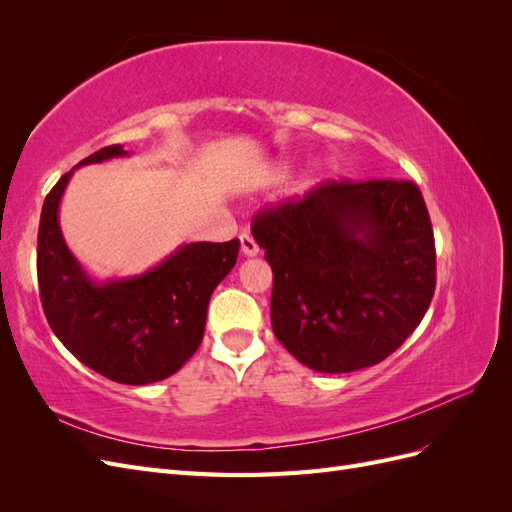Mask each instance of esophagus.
I'll return each mask as SVG.
<instances>
[{
	"mask_svg": "<svg viewBox=\"0 0 512 512\" xmlns=\"http://www.w3.org/2000/svg\"><path fill=\"white\" fill-rule=\"evenodd\" d=\"M241 239V252H243V256H247V258H252V256H258V243L254 241V237L252 235H241L239 237Z\"/></svg>",
	"mask_w": 512,
	"mask_h": 512,
	"instance_id": "esophagus-1",
	"label": "esophagus"
}]
</instances>
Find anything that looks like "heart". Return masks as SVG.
Segmentation results:
<instances>
[{"mask_svg":"<svg viewBox=\"0 0 512 512\" xmlns=\"http://www.w3.org/2000/svg\"><path fill=\"white\" fill-rule=\"evenodd\" d=\"M286 168H288V164L286 162H280L275 166V170H273V175H284L286 173Z\"/></svg>","mask_w":512,"mask_h":512,"instance_id":"obj_1","label":"heart"}]
</instances>
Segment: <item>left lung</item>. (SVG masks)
Returning <instances> with one entry per match:
<instances>
[{
    "label": "left lung",
    "mask_w": 512,
    "mask_h": 512,
    "mask_svg": "<svg viewBox=\"0 0 512 512\" xmlns=\"http://www.w3.org/2000/svg\"><path fill=\"white\" fill-rule=\"evenodd\" d=\"M252 235L273 269V333L320 374L384 361L436 290L433 230L412 181H322L256 215Z\"/></svg>",
    "instance_id": "obj_1"
}]
</instances>
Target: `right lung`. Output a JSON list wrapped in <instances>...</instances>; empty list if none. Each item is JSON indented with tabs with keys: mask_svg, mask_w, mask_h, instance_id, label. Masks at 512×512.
Returning a JSON list of instances; mask_svg holds the SVG:
<instances>
[{
	"mask_svg": "<svg viewBox=\"0 0 512 512\" xmlns=\"http://www.w3.org/2000/svg\"><path fill=\"white\" fill-rule=\"evenodd\" d=\"M128 156L121 145L91 153L44 198L38 286L46 320L76 359L108 380L141 386L173 376L198 350L209 299L235 267L239 239L183 243L149 271L91 277L61 235V196L76 168Z\"/></svg>",
	"mask_w": 512,
	"mask_h": 512,
	"instance_id": "right-lung-1",
	"label": "right lung"
}]
</instances>
